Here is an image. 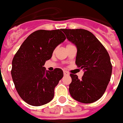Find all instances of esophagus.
I'll use <instances>...</instances> for the list:
<instances>
[{"mask_svg": "<svg viewBox=\"0 0 123 123\" xmlns=\"http://www.w3.org/2000/svg\"><path fill=\"white\" fill-rule=\"evenodd\" d=\"M63 74H64V76H69V75H70L69 73L67 72V71H65V70H64V72H63Z\"/></svg>", "mask_w": 123, "mask_h": 123, "instance_id": "1", "label": "esophagus"}]
</instances>
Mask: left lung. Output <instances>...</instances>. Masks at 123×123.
<instances>
[{"instance_id": "8db88e82", "label": "left lung", "mask_w": 123, "mask_h": 123, "mask_svg": "<svg viewBox=\"0 0 123 123\" xmlns=\"http://www.w3.org/2000/svg\"><path fill=\"white\" fill-rule=\"evenodd\" d=\"M67 38L77 47L76 64L84 70L81 79L70 74L69 92L75 100L91 103L105 92L112 73L110 56L104 46L92 33L83 29H62Z\"/></svg>"}]
</instances>
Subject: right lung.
Segmentation results:
<instances>
[{
  "label": "right lung",
  "instance_id": "add662e5",
  "mask_svg": "<svg viewBox=\"0 0 123 123\" xmlns=\"http://www.w3.org/2000/svg\"><path fill=\"white\" fill-rule=\"evenodd\" d=\"M62 31L40 30L33 32L13 58L11 75L15 88L29 105L41 106L51 101L55 88L63 77L61 68L49 72L43 67L56 46L66 39Z\"/></svg>",
  "mask_w": 123,
  "mask_h": 123
}]
</instances>
